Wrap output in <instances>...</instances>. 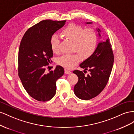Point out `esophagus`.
I'll return each mask as SVG.
<instances>
[{"instance_id":"esophagus-1","label":"esophagus","mask_w":134,"mask_h":134,"mask_svg":"<svg viewBox=\"0 0 134 134\" xmlns=\"http://www.w3.org/2000/svg\"><path fill=\"white\" fill-rule=\"evenodd\" d=\"M64 72H65V74H70L71 73V72L70 70H68L67 69L64 70Z\"/></svg>"}]
</instances>
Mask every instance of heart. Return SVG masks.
I'll return each instance as SVG.
<instances>
[{"label":"heart","instance_id":"heart-1","mask_svg":"<svg viewBox=\"0 0 134 134\" xmlns=\"http://www.w3.org/2000/svg\"><path fill=\"white\" fill-rule=\"evenodd\" d=\"M61 34L66 39L72 41V50L77 52L83 58L92 55L97 48L98 35L95 30L88 28L84 30L82 26L70 24L62 30ZM59 40L56 35H53L50 39V44L54 53L59 52ZM77 53L64 54L58 59L59 64L66 68H71L77 63L80 56Z\"/></svg>","mask_w":134,"mask_h":134}]
</instances>
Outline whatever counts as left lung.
Instances as JSON below:
<instances>
[{
  "mask_svg": "<svg viewBox=\"0 0 134 134\" xmlns=\"http://www.w3.org/2000/svg\"><path fill=\"white\" fill-rule=\"evenodd\" d=\"M86 24H91L92 22ZM97 30L100 36V30L99 29ZM113 62L112 45L107 39L99 43L93 54L80 64V67L90 72L89 75L85 76L82 71H73L79 78L74 86L76 96L82 100H90L100 94L108 81Z\"/></svg>",
  "mask_w": 134,
  "mask_h": 134,
  "instance_id": "obj_1",
  "label": "left lung"
}]
</instances>
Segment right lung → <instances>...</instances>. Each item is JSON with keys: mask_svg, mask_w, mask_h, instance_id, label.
<instances>
[{"mask_svg": "<svg viewBox=\"0 0 134 134\" xmlns=\"http://www.w3.org/2000/svg\"><path fill=\"white\" fill-rule=\"evenodd\" d=\"M66 21H41L27 30L18 51V76L30 96L40 102L51 100L56 93V81L63 75L64 68L57 66L47 73L46 66L52 61L51 36Z\"/></svg>", "mask_w": 134, "mask_h": 134, "instance_id": "obj_1", "label": "right lung"}]
</instances>
